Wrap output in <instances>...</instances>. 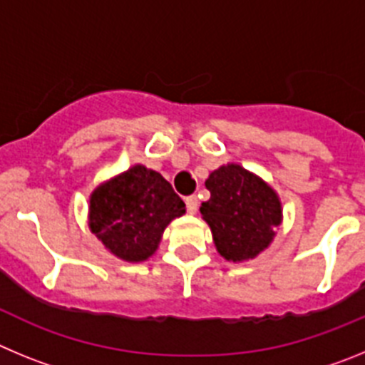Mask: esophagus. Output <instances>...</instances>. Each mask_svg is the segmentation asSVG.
Here are the masks:
<instances>
[{
  "instance_id": "1",
  "label": "esophagus",
  "mask_w": 365,
  "mask_h": 365,
  "mask_svg": "<svg viewBox=\"0 0 365 365\" xmlns=\"http://www.w3.org/2000/svg\"><path fill=\"white\" fill-rule=\"evenodd\" d=\"M186 208H188L190 214H195L199 208V201L195 195H190V197H186Z\"/></svg>"
}]
</instances>
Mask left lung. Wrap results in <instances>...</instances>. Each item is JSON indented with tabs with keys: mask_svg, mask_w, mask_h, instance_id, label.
<instances>
[{
	"mask_svg": "<svg viewBox=\"0 0 365 365\" xmlns=\"http://www.w3.org/2000/svg\"><path fill=\"white\" fill-rule=\"evenodd\" d=\"M205 185L210 199L199 210L210 227L217 252L234 263L263 252L282 225L278 193L240 164L217 168Z\"/></svg>",
	"mask_w": 365,
	"mask_h": 365,
	"instance_id": "obj_1",
	"label": "left lung"
}]
</instances>
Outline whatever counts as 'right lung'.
<instances>
[{
	"label": "right lung",
	"instance_id": "right-lung-1",
	"mask_svg": "<svg viewBox=\"0 0 365 365\" xmlns=\"http://www.w3.org/2000/svg\"><path fill=\"white\" fill-rule=\"evenodd\" d=\"M185 212L160 173L135 164L96 186L89 197V228L109 252L137 263L153 256L164 228Z\"/></svg>",
	"mask_w": 365,
	"mask_h": 365
}]
</instances>
